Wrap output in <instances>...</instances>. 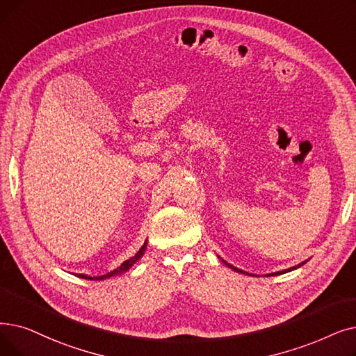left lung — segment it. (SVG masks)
<instances>
[{"label": "left lung", "mask_w": 356, "mask_h": 356, "mask_svg": "<svg viewBox=\"0 0 356 356\" xmlns=\"http://www.w3.org/2000/svg\"><path fill=\"white\" fill-rule=\"evenodd\" d=\"M222 260V264L225 265V266H228L229 269H233L234 272H238V273H243V275H250V276H254V275H252V273H247V272H244V270H241V269H238V268H236V266H233V265H229L228 261H225L224 259H221ZM308 260H304V261H301L300 265H296V266H292V268H289V269H285V270H280V272H273V273H269V275H266V276H276V275H282V273H286V272H291V270H296V269H298V268H301L302 265H305Z\"/></svg>", "instance_id": "left-lung-1"}]
</instances>
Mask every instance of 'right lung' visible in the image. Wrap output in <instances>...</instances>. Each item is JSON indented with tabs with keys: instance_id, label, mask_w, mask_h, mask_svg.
Returning a JSON list of instances; mask_svg holds the SVG:
<instances>
[{
	"instance_id": "obj_1",
	"label": "right lung",
	"mask_w": 356,
	"mask_h": 356,
	"mask_svg": "<svg viewBox=\"0 0 356 356\" xmlns=\"http://www.w3.org/2000/svg\"><path fill=\"white\" fill-rule=\"evenodd\" d=\"M145 249H147V240H145V243L143 244L141 249L135 253V256H132L131 259L125 260V261H123V264H122L119 268H116L115 270H112V272H109V273H106V275H102V276H88V275H84V273H76L75 276L83 277V280H90V281H104V280H109V277H112V276H118V275H122L123 272H127L129 268H132V266L136 264V261L140 260V259L144 256Z\"/></svg>"
}]
</instances>
